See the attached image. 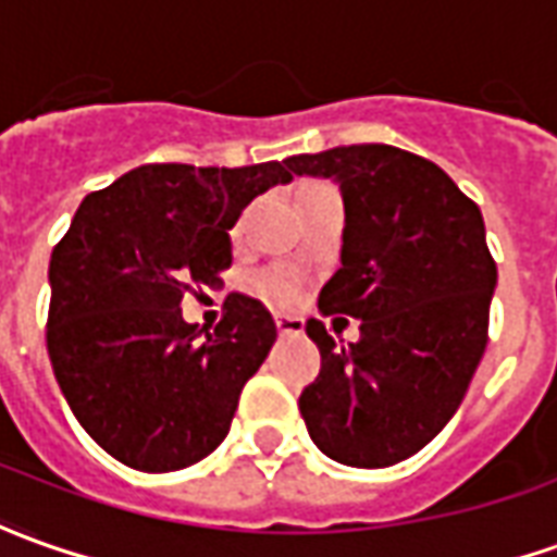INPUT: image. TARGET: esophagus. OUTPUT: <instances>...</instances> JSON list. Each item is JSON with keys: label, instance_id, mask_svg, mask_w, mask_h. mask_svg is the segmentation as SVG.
<instances>
[{"label": "esophagus", "instance_id": "obj_1", "mask_svg": "<svg viewBox=\"0 0 557 557\" xmlns=\"http://www.w3.org/2000/svg\"><path fill=\"white\" fill-rule=\"evenodd\" d=\"M274 323H277L280 335H301V332H305V320H301V317H286V313H277V317H274Z\"/></svg>", "mask_w": 557, "mask_h": 557}]
</instances>
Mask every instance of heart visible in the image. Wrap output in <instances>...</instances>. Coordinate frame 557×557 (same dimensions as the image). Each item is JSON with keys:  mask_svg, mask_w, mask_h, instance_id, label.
I'll return each mask as SVG.
<instances>
[{"mask_svg": "<svg viewBox=\"0 0 557 557\" xmlns=\"http://www.w3.org/2000/svg\"><path fill=\"white\" fill-rule=\"evenodd\" d=\"M256 293L262 295L264 301H271V305H293L295 298L301 295V280H298L295 271L271 268V271H262L256 277Z\"/></svg>", "mask_w": 557, "mask_h": 557, "instance_id": "heart-1", "label": "heart"}]
</instances>
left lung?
Returning <instances> with one entry per match:
<instances>
[{"label":"left lung","instance_id":"1","mask_svg":"<svg viewBox=\"0 0 557 557\" xmlns=\"http://www.w3.org/2000/svg\"><path fill=\"white\" fill-rule=\"evenodd\" d=\"M286 164L342 191V268L320 310L362 320L347 347L308 323L323 369L298 399L301 418L344 467H393L451 421L485 354L497 264L482 210L445 170L396 146H338Z\"/></svg>","mask_w":557,"mask_h":557}]
</instances>
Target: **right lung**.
Returning <instances> with one entry per match:
<instances>
[{
    "label": "right lung",
    "mask_w": 557,
    "mask_h": 557,
    "mask_svg": "<svg viewBox=\"0 0 557 557\" xmlns=\"http://www.w3.org/2000/svg\"><path fill=\"white\" fill-rule=\"evenodd\" d=\"M286 183V161L143 164L72 215L48 268V357L72 414L124 467L185 469L228 436L277 326L262 301L228 295L222 323L198 332L180 301L228 268L249 200Z\"/></svg>",
    "instance_id": "1"
}]
</instances>
